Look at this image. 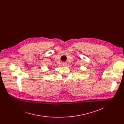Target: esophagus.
I'll return each mask as SVG.
<instances>
[{"mask_svg": "<svg viewBox=\"0 0 124 124\" xmlns=\"http://www.w3.org/2000/svg\"><path fill=\"white\" fill-rule=\"evenodd\" d=\"M65 64H66V63H65V62H64V63H63V65H65Z\"/></svg>", "mask_w": 124, "mask_h": 124, "instance_id": "34e87169", "label": "esophagus"}]
</instances>
